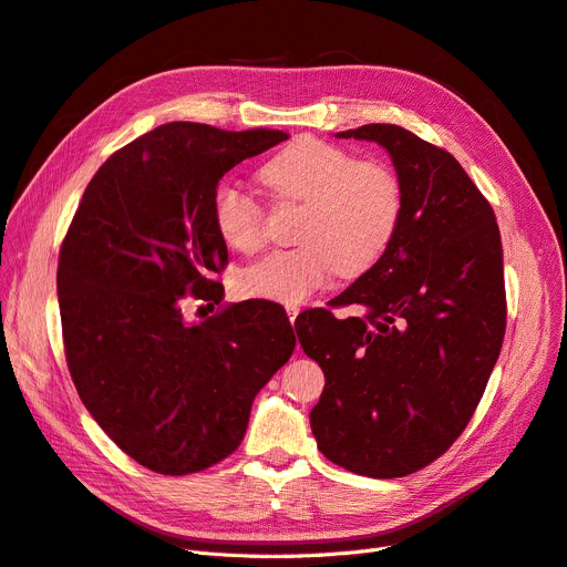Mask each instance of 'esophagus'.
<instances>
[{
    "mask_svg": "<svg viewBox=\"0 0 567 567\" xmlns=\"http://www.w3.org/2000/svg\"><path fill=\"white\" fill-rule=\"evenodd\" d=\"M286 313H288V319H290V323H296V319H298V313H300V305H296V302H286Z\"/></svg>",
    "mask_w": 567,
    "mask_h": 567,
    "instance_id": "esophagus-1",
    "label": "esophagus"
}]
</instances>
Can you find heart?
Listing matches in <instances>:
<instances>
[{"instance_id": "b5f03b06", "label": "heart", "mask_w": 567, "mask_h": 567, "mask_svg": "<svg viewBox=\"0 0 567 567\" xmlns=\"http://www.w3.org/2000/svg\"><path fill=\"white\" fill-rule=\"evenodd\" d=\"M281 207H302L300 246L262 258L241 271L248 298L302 302L337 271L355 279L370 271L395 237L404 193L400 176L381 161L355 157L321 140L288 144L258 172ZM214 225L233 251L254 256L267 244L265 209L235 186H220L212 202Z\"/></svg>"}]
</instances>
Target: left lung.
<instances>
[{
    "label": "left lung",
    "mask_w": 567,
    "mask_h": 567,
    "mask_svg": "<svg viewBox=\"0 0 567 567\" xmlns=\"http://www.w3.org/2000/svg\"><path fill=\"white\" fill-rule=\"evenodd\" d=\"M337 137L391 153L404 207L389 251L330 305L362 313L298 316L326 374L311 433L334 465L393 480L440 458L486 391L507 326L503 244L488 199L444 148L389 123Z\"/></svg>",
    "instance_id": "obj_1"
}]
</instances>
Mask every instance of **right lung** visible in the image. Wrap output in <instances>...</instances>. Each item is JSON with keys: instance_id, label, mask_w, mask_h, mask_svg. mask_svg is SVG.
Returning a JSON list of instances; mask_svg holds the SVG:
<instances>
[{"instance_id": "add662e5", "label": "right lung", "mask_w": 567, "mask_h": 567, "mask_svg": "<svg viewBox=\"0 0 567 567\" xmlns=\"http://www.w3.org/2000/svg\"><path fill=\"white\" fill-rule=\"evenodd\" d=\"M288 140L281 130L228 132L167 123L118 148L90 178L58 258L66 368L104 433L157 474L202 472L241 444L251 402L296 334L267 300L212 311L228 265L212 202L246 157Z\"/></svg>"}]
</instances>
